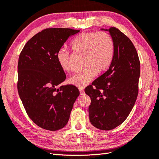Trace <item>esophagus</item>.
I'll list each match as a JSON object with an SVG mask.
<instances>
[{
	"label": "esophagus",
	"instance_id": "obj_1",
	"mask_svg": "<svg viewBox=\"0 0 159 159\" xmlns=\"http://www.w3.org/2000/svg\"><path fill=\"white\" fill-rule=\"evenodd\" d=\"M79 90H80V94H84V89H79Z\"/></svg>",
	"mask_w": 159,
	"mask_h": 159
}]
</instances>
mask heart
<instances>
[{
	"label": "heart",
	"mask_w": 159,
	"mask_h": 159,
	"mask_svg": "<svg viewBox=\"0 0 159 159\" xmlns=\"http://www.w3.org/2000/svg\"><path fill=\"white\" fill-rule=\"evenodd\" d=\"M73 53L84 56V69L68 80V83L80 89L87 86L97 73H103L109 68L115 54L114 40L105 31L88 32L77 35L70 42ZM61 69L65 72L72 70L71 55L61 48L56 56Z\"/></svg>",
	"instance_id": "heart-1"
}]
</instances>
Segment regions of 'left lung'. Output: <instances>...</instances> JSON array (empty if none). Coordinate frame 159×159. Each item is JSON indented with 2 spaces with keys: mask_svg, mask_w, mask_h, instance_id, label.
<instances>
[{
  "mask_svg": "<svg viewBox=\"0 0 159 159\" xmlns=\"http://www.w3.org/2000/svg\"><path fill=\"white\" fill-rule=\"evenodd\" d=\"M105 30L114 40V60L107 71L84 90L91 98L89 108L91 124L98 129L109 130L125 120L135 103L140 62L128 37L116 27Z\"/></svg>",
  "mask_w": 159,
  "mask_h": 159,
  "instance_id": "obj_1",
  "label": "left lung"
}]
</instances>
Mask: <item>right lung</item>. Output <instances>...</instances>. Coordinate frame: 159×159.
<instances>
[{"label":"right lung","instance_id":"1","mask_svg":"<svg viewBox=\"0 0 159 159\" xmlns=\"http://www.w3.org/2000/svg\"><path fill=\"white\" fill-rule=\"evenodd\" d=\"M79 30L48 28L32 37L21 52L17 91L29 118L39 127L57 130L67 124L78 89L61 86L66 75L56 61L57 52Z\"/></svg>","mask_w":159,"mask_h":159}]
</instances>
